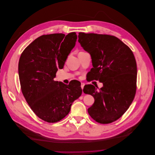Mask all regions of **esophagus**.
<instances>
[{"label":"esophagus","instance_id":"obj_1","mask_svg":"<svg viewBox=\"0 0 155 155\" xmlns=\"http://www.w3.org/2000/svg\"><path fill=\"white\" fill-rule=\"evenodd\" d=\"M84 86V83H81V87L82 90H83Z\"/></svg>","mask_w":155,"mask_h":155}]
</instances>
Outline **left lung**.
I'll return each mask as SVG.
<instances>
[{"label":"left lung","instance_id":"obj_1","mask_svg":"<svg viewBox=\"0 0 155 155\" xmlns=\"http://www.w3.org/2000/svg\"><path fill=\"white\" fill-rule=\"evenodd\" d=\"M78 38L81 46L91 57L90 81H99L104 84L98 91L92 84L84 86V93L94 99L88 114L98 123H112L127 111L134 98L137 82L134 55L114 36L79 33Z\"/></svg>","mask_w":155,"mask_h":155}]
</instances>
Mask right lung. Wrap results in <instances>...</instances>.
<instances>
[{
    "label": "right lung",
    "mask_w": 155,
    "mask_h": 155,
    "mask_svg": "<svg viewBox=\"0 0 155 155\" xmlns=\"http://www.w3.org/2000/svg\"><path fill=\"white\" fill-rule=\"evenodd\" d=\"M77 40L75 32L43 35L22 52L18 64L21 89L33 112L43 120L55 123L63 119L73 101L82 94L81 83L69 84L54 81L62 69Z\"/></svg>",
    "instance_id": "obj_1"
}]
</instances>
